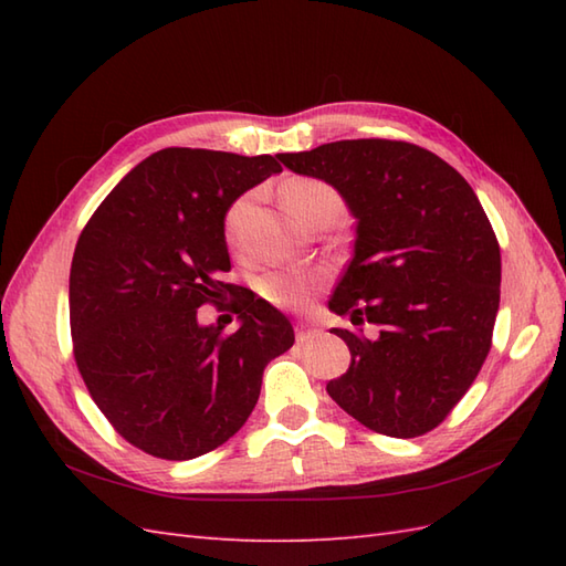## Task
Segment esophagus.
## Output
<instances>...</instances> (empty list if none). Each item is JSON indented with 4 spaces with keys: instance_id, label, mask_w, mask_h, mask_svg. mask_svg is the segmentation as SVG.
<instances>
[{
    "instance_id": "obj_1",
    "label": "esophagus",
    "mask_w": 566,
    "mask_h": 566,
    "mask_svg": "<svg viewBox=\"0 0 566 566\" xmlns=\"http://www.w3.org/2000/svg\"><path fill=\"white\" fill-rule=\"evenodd\" d=\"M321 331L311 321H296V343H308L318 338Z\"/></svg>"
}]
</instances>
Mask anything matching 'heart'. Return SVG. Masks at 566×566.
<instances>
[{"mask_svg": "<svg viewBox=\"0 0 566 566\" xmlns=\"http://www.w3.org/2000/svg\"><path fill=\"white\" fill-rule=\"evenodd\" d=\"M321 199H338V197H335V191L328 185L318 182V179H290L282 189L284 207L294 216V219H302L311 203H316ZM243 207L245 203L238 201L235 207L228 211L226 233L231 240L238 235V223H240ZM321 282L323 276L316 270L296 268V264H270V268H264L258 274L255 286L264 298H270V302L276 306L304 308L318 292Z\"/></svg>", "mask_w": 566, "mask_h": 566, "instance_id": "obj_1", "label": "heart"}]
</instances>
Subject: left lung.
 Returning a JSON list of instances; mask_svg holds the SVG:
<instances>
[{"label":"left lung","mask_w":566,"mask_h":566,"mask_svg":"<svg viewBox=\"0 0 566 566\" xmlns=\"http://www.w3.org/2000/svg\"><path fill=\"white\" fill-rule=\"evenodd\" d=\"M276 158L343 197L355 250L328 308L379 326L375 340L335 328L353 359L328 381L331 399L381 436H423L472 387L491 347L501 250L482 203L454 167L403 140H335Z\"/></svg>","instance_id":"1"}]
</instances>
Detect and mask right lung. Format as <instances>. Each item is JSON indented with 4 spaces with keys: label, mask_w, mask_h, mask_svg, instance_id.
Listing matches in <instances>:
<instances>
[{
    "label": "right lung",
    "mask_w": 566,
    "mask_h": 566,
    "mask_svg": "<svg viewBox=\"0 0 566 566\" xmlns=\"http://www.w3.org/2000/svg\"><path fill=\"white\" fill-rule=\"evenodd\" d=\"M282 172L272 155L165 148L94 211L70 268L75 363L118 436L163 460H195L243 428L262 371L294 345L282 311L238 294V331L197 308L233 294L226 213ZM223 304H219L221 308Z\"/></svg>",
    "instance_id": "1"
}]
</instances>
